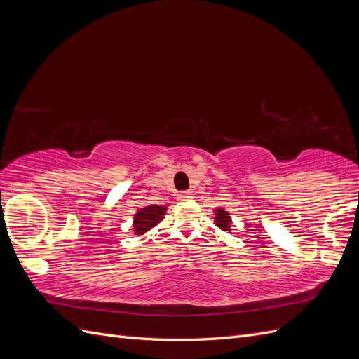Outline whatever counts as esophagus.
Returning <instances> with one entry per match:
<instances>
[{
  "label": "esophagus",
  "instance_id": "1",
  "mask_svg": "<svg viewBox=\"0 0 359 359\" xmlns=\"http://www.w3.org/2000/svg\"><path fill=\"white\" fill-rule=\"evenodd\" d=\"M191 198H193L191 191H181V193H178V196H177L178 201H189Z\"/></svg>",
  "mask_w": 359,
  "mask_h": 359
}]
</instances>
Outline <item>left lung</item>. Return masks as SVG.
Instances as JSON below:
<instances>
[{
  "instance_id": "left-lung-1",
  "label": "left lung",
  "mask_w": 359,
  "mask_h": 359,
  "mask_svg": "<svg viewBox=\"0 0 359 359\" xmlns=\"http://www.w3.org/2000/svg\"><path fill=\"white\" fill-rule=\"evenodd\" d=\"M214 212H215V219H214L215 226L220 227L222 231H231V223H232L231 215L227 214L223 208H217L214 210Z\"/></svg>"
}]
</instances>
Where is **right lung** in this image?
<instances>
[{"label": "right lung", "mask_w": 359, "mask_h": 359, "mask_svg": "<svg viewBox=\"0 0 359 359\" xmlns=\"http://www.w3.org/2000/svg\"><path fill=\"white\" fill-rule=\"evenodd\" d=\"M166 206L160 205H149L145 208H140L133 217V229L136 235H144L149 229H153L157 223H160L165 217Z\"/></svg>", "instance_id": "right-lung-1"}]
</instances>
